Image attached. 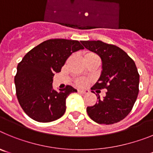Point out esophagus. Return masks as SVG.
Segmentation results:
<instances>
[{
  "instance_id": "obj_1",
  "label": "esophagus",
  "mask_w": 153,
  "mask_h": 153,
  "mask_svg": "<svg viewBox=\"0 0 153 153\" xmlns=\"http://www.w3.org/2000/svg\"><path fill=\"white\" fill-rule=\"evenodd\" d=\"M78 93L85 94V93H89V90H78Z\"/></svg>"
}]
</instances>
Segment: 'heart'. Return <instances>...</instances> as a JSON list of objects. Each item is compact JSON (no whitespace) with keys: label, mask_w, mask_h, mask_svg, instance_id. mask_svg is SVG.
Returning <instances> with one entry per match:
<instances>
[{"label":"heart","mask_w":153,"mask_h":153,"mask_svg":"<svg viewBox=\"0 0 153 153\" xmlns=\"http://www.w3.org/2000/svg\"><path fill=\"white\" fill-rule=\"evenodd\" d=\"M97 56L96 54H94V53H86L84 54V58H86V57H89V56ZM76 83L78 85V86H85V85L87 83V80L85 79H83V78H80V79H76Z\"/></svg>","instance_id":"b5f03b06"}]
</instances>
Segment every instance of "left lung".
<instances>
[{
  "instance_id": "1",
  "label": "left lung",
  "mask_w": 153,
  "mask_h": 153,
  "mask_svg": "<svg viewBox=\"0 0 153 153\" xmlns=\"http://www.w3.org/2000/svg\"><path fill=\"white\" fill-rule=\"evenodd\" d=\"M81 43L102 60L100 76L91 90H107L102 99L97 96L98 102L86 108V112L99 124L117 123L130 113L137 99L140 74L136 63L125 51L113 44L100 40Z\"/></svg>"
}]
</instances>
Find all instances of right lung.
Returning a JSON list of instances; mask_svg holds the SVG:
<instances>
[{"mask_svg": "<svg viewBox=\"0 0 153 153\" xmlns=\"http://www.w3.org/2000/svg\"><path fill=\"white\" fill-rule=\"evenodd\" d=\"M83 48L78 40L51 39L24 56L17 65L14 83L19 103L28 117L37 122L49 123L64 114L66 99L77 90L67 85L56 91L53 78L73 53Z\"/></svg>", "mask_w": 153, "mask_h": 153, "instance_id": "1", "label": "right lung"}]
</instances>
